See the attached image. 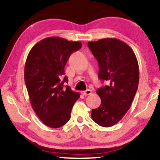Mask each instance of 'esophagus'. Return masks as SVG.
Segmentation results:
<instances>
[{
  "label": "esophagus",
  "mask_w": 160,
  "mask_h": 160,
  "mask_svg": "<svg viewBox=\"0 0 160 160\" xmlns=\"http://www.w3.org/2000/svg\"><path fill=\"white\" fill-rule=\"evenodd\" d=\"M82 94H83V95H85V96L90 95V94H92V90H85V91H82Z\"/></svg>",
  "instance_id": "34e87169"
}]
</instances>
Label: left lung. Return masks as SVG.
I'll return each mask as SVG.
<instances>
[{
  "label": "left lung",
  "mask_w": 160,
  "mask_h": 160,
  "mask_svg": "<svg viewBox=\"0 0 160 160\" xmlns=\"http://www.w3.org/2000/svg\"><path fill=\"white\" fill-rule=\"evenodd\" d=\"M88 47L99 63V78L108 82L97 90L102 102L92 110V118L101 126H112L131 106L138 87V63L132 48L115 38L89 42Z\"/></svg>",
  "instance_id": "8db88e82"
}]
</instances>
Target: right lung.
I'll return each mask as SVG.
<instances>
[{
	"mask_svg": "<svg viewBox=\"0 0 160 160\" xmlns=\"http://www.w3.org/2000/svg\"><path fill=\"white\" fill-rule=\"evenodd\" d=\"M82 47L79 42L51 37L35 44L27 58L25 82L32 107L42 123L58 128L70 118L80 94L71 90L64 68L72 53Z\"/></svg>",
	"mask_w": 160,
	"mask_h": 160,
	"instance_id": "right-lung-1",
	"label": "right lung"
}]
</instances>
